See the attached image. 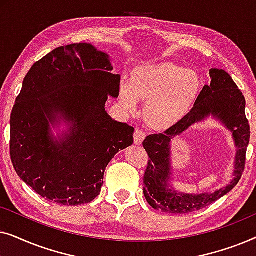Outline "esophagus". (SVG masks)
Here are the masks:
<instances>
[{"label": "esophagus", "mask_w": 256, "mask_h": 256, "mask_svg": "<svg viewBox=\"0 0 256 256\" xmlns=\"http://www.w3.org/2000/svg\"><path fill=\"white\" fill-rule=\"evenodd\" d=\"M146 138V132L142 130V129H135V132H134V142L135 144H142L143 140Z\"/></svg>", "instance_id": "esophagus-1"}]
</instances>
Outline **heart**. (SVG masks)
<instances>
[{
	"mask_svg": "<svg viewBox=\"0 0 256 256\" xmlns=\"http://www.w3.org/2000/svg\"><path fill=\"white\" fill-rule=\"evenodd\" d=\"M200 87L197 73L176 64L142 65L124 79L118 99L128 113H135L140 99L148 100L146 118L155 127L166 128L185 116L194 104Z\"/></svg>",
	"mask_w": 256,
	"mask_h": 256,
	"instance_id": "heart-1",
	"label": "heart"
}]
</instances>
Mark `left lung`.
<instances>
[{
	"label": "left lung",
	"instance_id": "left-lung-1",
	"mask_svg": "<svg viewBox=\"0 0 256 256\" xmlns=\"http://www.w3.org/2000/svg\"><path fill=\"white\" fill-rule=\"evenodd\" d=\"M211 82L202 87L194 106L185 116L160 134L146 136L143 146L148 152L149 162L143 178V194L148 204L157 211L184 214L198 211L228 194L239 183L246 164V152L250 138V128L244 113L246 100L232 76L224 70H210ZM210 114L218 118L232 132L237 146L234 178L225 188L213 194L188 195L178 192L170 185L172 138L187 130Z\"/></svg>",
	"mask_w": 256,
	"mask_h": 256
}]
</instances>
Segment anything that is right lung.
Here are the masks:
<instances>
[{
  "mask_svg": "<svg viewBox=\"0 0 256 256\" xmlns=\"http://www.w3.org/2000/svg\"><path fill=\"white\" fill-rule=\"evenodd\" d=\"M110 56L92 44L54 48L32 65L10 116V157L24 183L57 204H87L98 197L106 166L132 146L134 128L104 110L118 98L120 74ZM69 130L56 138L50 124Z\"/></svg>",
  "mask_w": 256,
  "mask_h": 256,
  "instance_id": "obj_1",
  "label": "right lung"
}]
</instances>
